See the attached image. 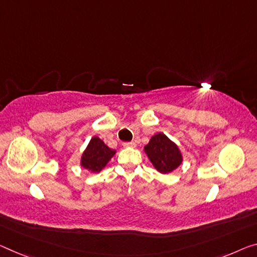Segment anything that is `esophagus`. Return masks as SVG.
Returning <instances> with one entry per match:
<instances>
[{"mask_svg":"<svg viewBox=\"0 0 257 257\" xmlns=\"http://www.w3.org/2000/svg\"><path fill=\"white\" fill-rule=\"evenodd\" d=\"M123 146H124V147H136V142H133V141H131V142H124Z\"/></svg>","mask_w":257,"mask_h":257,"instance_id":"1","label":"esophagus"}]
</instances>
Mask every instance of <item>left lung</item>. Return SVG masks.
Returning a JSON list of instances; mask_svg holds the SVG:
<instances>
[{
    "label": "left lung",
    "instance_id": "1",
    "mask_svg": "<svg viewBox=\"0 0 257 257\" xmlns=\"http://www.w3.org/2000/svg\"><path fill=\"white\" fill-rule=\"evenodd\" d=\"M145 153L154 168L161 173L172 172L183 162L178 146L163 133H157L151 138L148 145L145 146Z\"/></svg>",
    "mask_w": 257,
    "mask_h": 257
}]
</instances>
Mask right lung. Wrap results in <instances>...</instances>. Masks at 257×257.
Segmentation results:
<instances>
[{
	"mask_svg": "<svg viewBox=\"0 0 257 257\" xmlns=\"http://www.w3.org/2000/svg\"><path fill=\"white\" fill-rule=\"evenodd\" d=\"M115 154L116 151L109 148L100 138L93 137L87 148L82 153L80 164L82 168L88 171L100 172Z\"/></svg>",
	"mask_w": 257,
	"mask_h": 257,
	"instance_id": "1",
	"label": "right lung"
}]
</instances>
